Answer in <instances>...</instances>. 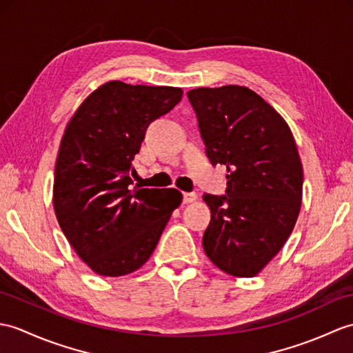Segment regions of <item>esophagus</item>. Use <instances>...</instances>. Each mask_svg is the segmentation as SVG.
<instances>
[{"label":"esophagus","mask_w":353,"mask_h":353,"mask_svg":"<svg viewBox=\"0 0 353 353\" xmlns=\"http://www.w3.org/2000/svg\"><path fill=\"white\" fill-rule=\"evenodd\" d=\"M196 200H199V195H196L195 192H185L183 194V203H186V204L194 203Z\"/></svg>","instance_id":"obj_1"}]
</instances>
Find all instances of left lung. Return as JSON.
Returning a JSON list of instances; mask_svg holds the SVG:
<instances>
[{
    "label": "left lung",
    "mask_w": 353,
    "mask_h": 353,
    "mask_svg": "<svg viewBox=\"0 0 353 353\" xmlns=\"http://www.w3.org/2000/svg\"><path fill=\"white\" fill-rule=\"evenodd\" d=\"M210 162L227 167V195L206 194L203 248L233 276H254L290 236L301 210L302 163L285 120L241 85L188 92Z\"/></svg>",
    "instance_id": "8db88e82"
}]
</instances>
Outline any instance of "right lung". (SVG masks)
I'll use <instances>...</instances> for the list:
<instances>
[{"mask_svg":"<svg viewBox=\"0 0 353 353\" xmlns=\"http://www.w3.org/2000/svg\"><path fill=\"white\" fill-rule=\"evenodd\" d=\"M182 94L179 87L110 81L79 105L64 129L54 210L65 239L96 274L121 276L141 268L182 203L174 188H139L132 180L147 128Z\"/></svg>","mask_w":353,"mask_h":353,"instance_id":"right-lung-1","label":"right lung"}]
</instances>
